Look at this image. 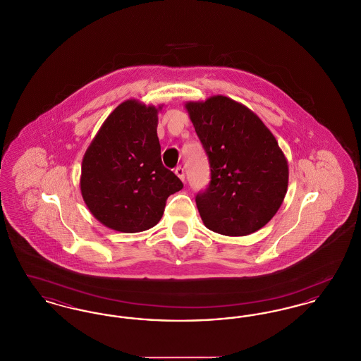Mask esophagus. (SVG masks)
I'll return each mask as SVG.
<instances>
[{"mask_svg": "<svg viewBox=\"0 0 361 361\" xmlns=\"http://www.w3.org/2000/svg\"><path fill=\"white\" fill-rule=\"evenodd\" d=\"M174 173L177 174V177L184 183L185 181V172H184V169L181 168V166H178V168H176V171H174Z\"/></svg>", "mask_w": 361, "mask_h": 361, "instance_id": "esophagus-1", "label": "esophagus"}]
</instances>
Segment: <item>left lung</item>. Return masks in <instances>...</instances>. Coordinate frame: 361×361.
<instances>
[{"label":"left lung","instance_id":"obj_1","mask_svg":"<svg viewBox=\"0 0 361 361\" xmlns=\"http://www.w3.org/2000/svg\"><path fill=\"white\" fill-rule=\"evenodd\" d=\"M185 109L211 168L209 187L196 196L203 224L228 237L257 231L288 188V162L276 137L252 109L222 94L187 102Z\"/></svg>","mask_w":361,"mask_h":361}]
</instances>
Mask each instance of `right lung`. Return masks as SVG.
I'll use <instances>...</instances> for the list:
<instances>
[{
  "label": "right lung",
  "mask_w": 361,
  "mask_h": 361,
  "mask_svg": "<svg viewBox=\"0 0 361 361\" xmlns=\"http://www.w3.org/2000/svg\"><path fill=\"white\" fill-rule=\"evenodd\" d=\"M162 104H119L86 149L80 188L90 214L105 227L139 233L154 227L168 197L183 188L162 165L157 135Z\"/></svg>",
  "instance_id": "1"
}]
</instances>
